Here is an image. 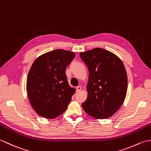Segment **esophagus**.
I'll return each mask as SVG.
<instances>
[{"instance_id":"esophagus-1","label":"esophagus","mask_w":151,"mask_h":151,"mask_svg":"<svg viewBox=\"0 0 151 151\" xmlns=\"http://www.w3.org/2000/svg\"><path fill=\"white\" fill-rule=\"evenodd\" d=\"M76 89H77V91L79 92V91H80V90H81V86H78L76 87Z\"/></svg>"}]
</instances>
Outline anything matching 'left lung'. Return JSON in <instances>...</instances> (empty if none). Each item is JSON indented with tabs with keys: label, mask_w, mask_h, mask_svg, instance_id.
<instances>
[{
	"label": "left lung",
	"mask_w": 151,
	"mask_h": 151,
	"mask_svg": "<svg viewBox=\"0 0 151 151\" xmlns=\"http://www.w3.org/2000/svg\"><path fill=\"white\" fill-rule=\"evenodd\" d=\"M88 67V98L82 103L90 116L105 119L112 116L122 106L127 90V76L122 61L107 50L96 48L80 53Z\"/></svg>",
	"instance_id": "obj_1"
}]
</instances>
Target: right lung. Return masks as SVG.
Listing matches in <instances>:
<instances>
[{"mask_svg":"<svg viewBox=\"0 0 151 151\" xmlns=\"http://www.w3.org/2000/svg\"><path fill=\"white\" fill-rule=\"evenodd\" d=\"M75 56L74 52L58 49L33 62L26 90L30 104L39 116L53 119L66 110L75 89L70 86L65 71Z\"/></svg>","mask_w":151,"mask_h":151,"instance_id":"obj_1","label":"right lung"}]
</instances>
